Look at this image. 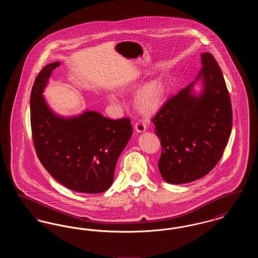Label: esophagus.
Segmentation results:
<instances>
[{
	"label": "esophagus",
	"mask_w": 258,
	"mask_h": 258,
	"mask_svg": "<svg viewBox=\"0 0 258 258\" xmlns=\"http://www.w3.org/2000/svg\"><path fill=\"white\" fill-rule=\"evenodd\" d=\"M135 131L138 132V133H143L147 130V125L146 123L143 121V120H140L138 119L135 123Z\"/></svg>",
	"instance_id": "34e87169"
}]
</instances>
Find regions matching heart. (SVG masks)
<instances>
[{
	"mask_svg": "<svg viewBox=\"0 0 258 258\" xmlns=\"http://www.w3.org/2000/svg\"><path fill=\"white\" fill-rule=\"evenodd\" d=\"M162 95V88L159 83H152L145 87L138 97L140 105L151 107Z\"/></svg>",
	"mask_w": 258,
	"mask_h": 258,
	"instance_id": "obj_1",
	"label": "heart"
}]
</instances>
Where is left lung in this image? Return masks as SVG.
<instances>
[{"label": "left lung", "mask_w": 258, "mask_h": 258, "mask_svg": "<svg viewBox=\"0 0 258 258\" xmlns=\"http://www.w3.org/2000/svg\"><path fill=\"white\" fill-rule=\"evenodd\" d=\"M203 92L195 82L168 98L153 117L160 138L159 169L169 184H185L207 175L221 160L232 128V106L218 61L201 54Z\"/></svg>", "instance_id": "1"}]
</instances>
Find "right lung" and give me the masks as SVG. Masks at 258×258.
Listing matches in <instances>:
<instances>
[{"instance_id": "obj_1", "label": "right lung", "mask_w": 258, "mask_h": 258, "mask_svg": "<svg viewBox=\"0 0 258 258\" xmlns=\"http://www.w3.org/2000/svg\"><path fill=\"white\" fill-rule=\"evenodd\" d=\"M55 61L37 74L31 93V127L37 158L60 184L83 194L110 187L117 160L133 135L130 118L112 120L96 111L60 118L45 103L43 89Z\"/></svg>"}]
</instances>
